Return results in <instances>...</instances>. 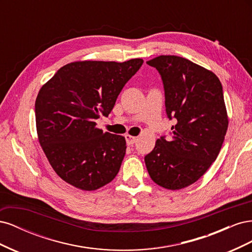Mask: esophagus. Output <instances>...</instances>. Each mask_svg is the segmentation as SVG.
I'll list each match as a JSON object with an SVG mask.
<instances>
[{
    "instance_id": "34e87169",
    "label": "esophagus",
    "mask_w": 252,
    "mask_h": 252,
    "mask_svg": "<svg viewBox=\"0 0 252 252\" xmlns=\"http://www.w3.org/2000/svg\"><path fill=\"white\" fill-rule=\"evenodd\" d=\"M125 139H126V142H127V145H132L135 143V136H132V135H129V134H126L125 135Z\"/></svg>"
}]
</instances>
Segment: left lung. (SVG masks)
<instances>
[{
	"instance_id": "8db88e82",
	"label": "left lung",
	"mask_w": 252,
	"mask_h": 252,
	"mask_svg": "<svg viewBox=\"0 0 252 252\" xmlns=\"http://www.w3.org/2000/svg\"><path fill=\"white\" fill-rule=\"evenodd\" d=\"M161 75L166 114L174 119L171 138L157 140L145 157L156 184L178 190L193 184L216 161L228 128L223 87L217 75L177 56L146 62Z\"/></svg>"
}]
</instances>
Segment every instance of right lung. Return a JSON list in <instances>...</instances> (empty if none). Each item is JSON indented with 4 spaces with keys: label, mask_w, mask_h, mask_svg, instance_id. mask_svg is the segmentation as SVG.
Instances as JSON below:
<instances>
[{
    "label": "right lung",
    "mask_w": 252,
    "mask_h": 252,
    "mask_svg": "<svg viewBox=\"0 0 252 252\" xmlns=\"http://www.w3.org/2000/svg\"><path fill=\"white\" fill-rule=\"evenodd\" d=\"M143 62L69 63L40 89L34 106L39 142L53 170L68 184L91 191L116 178L126 154L125 138L103 132L95 120L108 117Z\"/></svg>",
    "instance_id": "right-lung-1"
}]
</instances>
